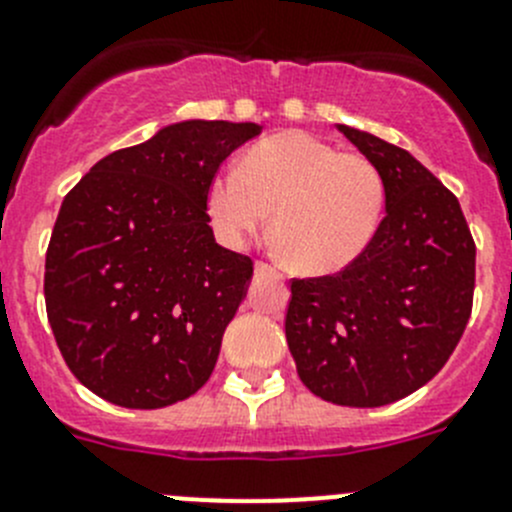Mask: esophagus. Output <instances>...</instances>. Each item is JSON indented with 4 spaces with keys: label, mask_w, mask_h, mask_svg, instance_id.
Listing matches in <instances>:
<instances>
[{
    "label": "esophagus",
    "mask_w": 512,
    "mask_h": 512,
    "mask_svg": "<svg viewBox=\"0 0 512 512\" xmlns=\"http://www.w3.org/2000/svg\"><path fill=\"white\" fill-rule=\"evenodd\" d=\"M255 273H257V275H278V278H280L278 270H275V267L267 265V262H255Z\"/></svg>",
    "instance_id": "esophagus-1"
}]
</instances>
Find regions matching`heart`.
Wrapping results in <instances>:
<instances>
[{
    "label": "heart",
    "mask_w": 512,
    "mask_h": 512,
    "mask_svg": "<svg viewBox=\"0 0 512 512\" xmlns=\"http://www.w3.org/2000/svg\"><path fill=\"white\" fill-rule=\"evenodd\" d=\"M216 234L245 247L273 215L278 245L306 275H331L370 247L385 211L375 163L308 132H278L252 145L239 170H222L206 191Z\"/></svg>",
    "instance_id": "1"
}]
</instances>
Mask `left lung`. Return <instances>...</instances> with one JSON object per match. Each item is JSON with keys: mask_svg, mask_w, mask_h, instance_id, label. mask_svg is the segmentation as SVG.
I'll return each mask as SVG.
<instances>
[{"mask_svg": "<svg viewBox=\"0 0 512 512\" xmlns=\"http://www.w3.org/2000/svg\"><path fill=\"white\" fill-rule=\"evenodd\" d=\"M336 127L380 170L385 219L352 265L290 283L285 339L313 395L377 408L423 388L462 339L474 239L457 196L408 150Z\"/></svg>", "mask_w": 512, "mask_h": 512, "instance_id": "left-lung-1", "label": "left lung"}]
</instances>
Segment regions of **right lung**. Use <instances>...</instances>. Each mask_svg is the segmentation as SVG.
I'll return each mask as SVG.
<instances>
[{"label":"right lung","instance_id":"add662e5","mask_svg":"<svg viewBox=\"0 0 512 512\" xmlns=\"http://www.w3.org/2000/svg\"><path fill=\"white\" fill-rule=\"evenodd\" d=\"M255 122L186 119L101 158L63 199L45 308L81 385L122 408L191 398L211 377L252 260L216 245L206 191Z\"/></svg>","mask_w":512,"mask_h":512}]
</instances>
